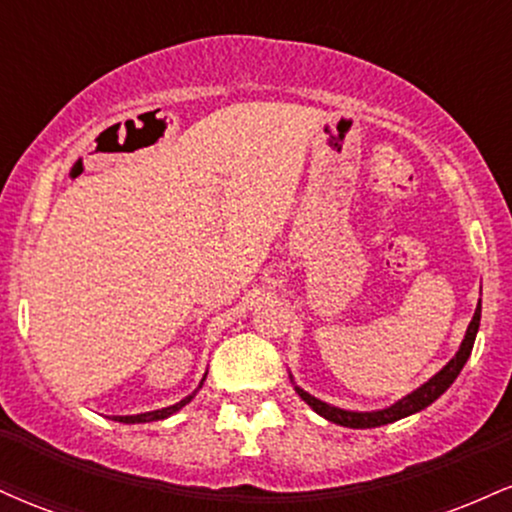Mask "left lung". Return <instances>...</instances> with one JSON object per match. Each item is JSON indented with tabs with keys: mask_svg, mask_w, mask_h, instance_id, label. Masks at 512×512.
I'll use <instances>...</instances> for the list:
<instances>
[{
	"mask_svg": "<svg viewBox=\"0 0 512 512\" xmlns=\"http://www.w3.org/2000/svg\"><path fill=\"white\" fill-rule=\"evenodd\" d=\"M479 320H481V301L477 305V310H474V317H472V322H469L467 334H464L462 346H460V351L455 354V358H452V361L443 370H440V373L433 375L428 383H424L419 387V390H414L411 395H407L404 399H399V402L392 404L390 409L344 411V409L330 407V404L320 402V399H315L313 395H308V392H303L301 387H296V392L301 395V399L305 404H308V407H313L317 414L325 416V419L332 421V424H339V426H346V428H375V426L392 424V421L404 419V416L414 414V411L426 409L428 404L436 402V399L443 395V392L448 390L452 383H455V378L460 375V370H462L464 363H467L469 354H472L474 339H477V330H479Z\"/></svg>",
	"mask_w": 512,
	"mask_h": 512,
	"instance_id": "8db88e82",
	"label": "left lung"
}]
</instances>
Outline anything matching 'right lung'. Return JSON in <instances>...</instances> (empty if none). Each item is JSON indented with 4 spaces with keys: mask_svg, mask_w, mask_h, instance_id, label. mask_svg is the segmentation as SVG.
I'll list each match as a JSON object with an SVG mask.
<instances>
[{
    "mask_svg": "<svg viewBox=\"0 0 512 512\" xmlns=\"http://www.w3.org/2000/svg\"><path fill=\"white\" fill-rule=\"evenodd\" d=\"M195 397V395H190V397H185L182 399V402H178V404H173V407H166V409H158V411H146V414H137V416H115V421H120V424H146V421H158V419H166V416H170V414H175V411L178 409H182L185 407L187 402H190V399Z\"/></svg>",
    "mask_w": 512,
    "mask_h": 512,
    "instance_id": "add662e5",
    "label": "right lung"
}]
</instances>
